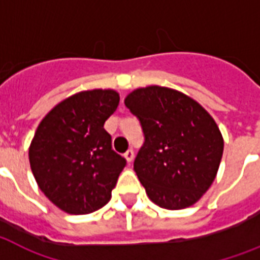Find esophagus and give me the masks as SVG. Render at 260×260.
<instances>
[{"instance_id":"34e87169","label":"esophagus","mask_w":260,"mask_h":260,"mask_svg":"<svg viewBox=\"0 0 260 260\" xmlns=\"http://www.w3.org/2000/svg\"><path fill=\"white\" fill-rule=\"evenodd\" d=\"M124 158H126V161L130 164L133 161V158H134V152H133L132 149H128L127 152L124 153Z\"/></svg>"}]
</instances>
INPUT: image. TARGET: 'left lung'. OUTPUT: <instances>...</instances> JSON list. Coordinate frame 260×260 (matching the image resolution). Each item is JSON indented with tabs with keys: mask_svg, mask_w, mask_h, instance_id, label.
I'll list each match as a JSON object with an SVG mask.
<instances>
[{
	"mask_svg": "<svg viewBox=\"0 0 260 260\" xmlns=\"http://www.w3.org/2000/svg\"><path fill=\"white\" fill-rule=\"evenodd\" d=\"M124 104L144 130L134 171L149 199L170 210L192 206L214 182L224 152L216 120L194 99L167 86L137 88Z\"/></svg>",
	"mask_w": 260,
	"mask_h": 260,
	"instance_id": "left-lung-1",
	"label": "left lung"
}]
</instances>
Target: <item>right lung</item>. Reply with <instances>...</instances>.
Segmentation results:
<instances>
[{"label":"right lung","instance_id":"obj_1","mask_svg":"<svg viewBox=\"0 0 260 260\" xmlns=\"http://www.w3.org/2000/svg\"><path fill=\"white\" fill-rule=\"evenodd\" d=\"M119 93L88 89L51 108L29 145L38 186L62 212L89 214L111 198L126 160L111 148L104 122L116 111Z\"/></svg>","mask_w":260,"mask_h":260}]
</instances>
